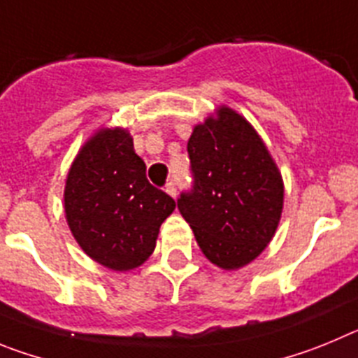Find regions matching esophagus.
<instances>
[{
  "label": "esophagus",
  "mask_w": 358,
  "mask_h": 358,
  "mask_svg": "<svg viewBox=\"0 0 358 358\" xmlns=\"http://www.w3.org/2000/svg\"><path fill=\"white\" fill-rule=\"evenodd\" d=\"M164 191H166L167 194L171 196V198H175V196H176V185H175V182H167V183H166V189H164Z\"/></svg>",
  "instance_id": "1"
}]
</instances>
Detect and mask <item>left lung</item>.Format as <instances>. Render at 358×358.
<instances>
[{
	"instance_id": "left-lung-1",
	"label": "left lung",
	"mask_w": 358,
	"mask_h": 358,
	"mask_svg": "<svg viewBox=\"0 0 358 358\" xmlns=\"http://www.w3.org/2000/svg\"><path fill=\"white\" fill-rule=\"evenodd\" d=\"M192 189L178 210L203 255L223 269H239L266 250L283 208V180L255 128L219 107L196 124L187 143Z\"/></svg>"
}]
</instances>
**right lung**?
<instances>
[{
	"mask_svg": "<svg viewBox=\"0 0 358 358\" xmlns=\"http://www.w3.org/2000/svg\"><path fill=\"white\" fill-rule=\"evenodd\" d=\"M176 201L151 185L146 164L124 128H101L67 173L64 210L87 255L114 271H130L155 250L160 224Z\"/></svg>",
	"mask_w": 358,
	"mask_h": 358,
	"instance_id": "obj_1",
	"label": "right lung"
}]
</instances>
